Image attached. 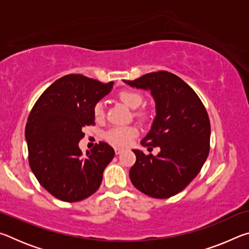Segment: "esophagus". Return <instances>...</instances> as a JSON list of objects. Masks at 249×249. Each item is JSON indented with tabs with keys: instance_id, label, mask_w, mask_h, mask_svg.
Segmentation results:
<instances>
[{
	"instance_id": "1",
	"label": "esophagus",
	"mask_w": 249,
	"mask_h": 249,
	"mask_svg": "<svg viewBox=\"0 0 249 249\" xmlns=\"http://www.w3.org/2000/svg\"><path fill=\"white\" fill-rule=\"evenodd\" d=\"M114 150H115V154H116V155H120V154H122V153H123V151H124V149L121 148V147H115Z\"/></svg>"
}]
</instances>
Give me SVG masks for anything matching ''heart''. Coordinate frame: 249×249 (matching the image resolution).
Returning a JSON list of instances; mask_svg holds the SVG:
<instances>
[{"instance_id":"1","label":"heart","mask_w":249,"mask_h":249,"mask_svg":"<svg viewBox=\"0 0 249 249\" xmlns=\"http://www.w3.org/2000/svg\"><path fill=\"white\" fill-rule=\"evenodd\" d=\"M119 99L125 105L130 108H137L142 104V98L138 92L134 90H122L119 93ZM93 115L96 121L104 119V104L98 102L93 107ZM137 115L144 116V113H137ZM138 135V128L136 126H116L108 129L105 133V140L114 146H127Z\"/></svg>"}]
</instances>
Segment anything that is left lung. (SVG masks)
<instances>
[{"label": "left lung", "mask_w": 249, "mask_h": 249, "mask_svg": "<svg viewBox=\"0 0 249 249\" xmlns=\"http://www.w3.org/2000/svg\"><path fill=\"white\" fill-rule=\"evenodd\" d=\"M124 82L150 91L156 116L142 145L160 148L157 156L133 149L136 162L129 170L130 181L146 196L167 199L182 191L204 165L210 150L209 115L196 92L168 71Z\"/></svg>", "instance_id": "8db88e82"}]
</instances>
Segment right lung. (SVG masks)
<instances>
[{"label":"right lung","instance_id":"add662e5","mask_svg":"<svg viewBox=\"0 0 249 249\" xmlns=\"http://www.w3.org/2000/svg\"><path fill=\"white\" fill-rule=\"evenodd\" d=\"M113 89L81 74H68L45 90L28 116L25 138L31 169L50 195L66 202L98 190L114 149L101 142L82 155V128L94 124L93 107Z\"/></svg>","mask_w":249,"mask_h":249}]
</instances>
